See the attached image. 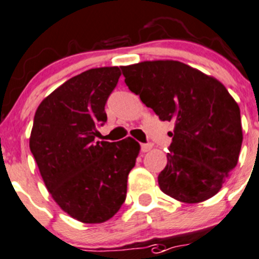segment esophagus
Returning <instances> with one entry per match:
<instances>
[{"instance_id":"1","label":"esophagus","mask_w":259,"mask_h":259,"mask_svg":"<svg viewBox=\"0 0 259 259\" xmlns=\"http://www.w3.org/2000/svg\"><path fill=\"white\" fill-rule=\"evenodd\" d=\"M151 148H152V144L151 143H146V144H142V146H141V151L143 152V153L148 152Z\"/></svg>"}]
</instances>
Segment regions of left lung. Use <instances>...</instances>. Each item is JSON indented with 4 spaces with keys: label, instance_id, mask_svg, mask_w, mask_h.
Masks as SVG:
<instances>
[{
    "label": "left lung",
    "instance_id": "1",
    "mask_svg": "<svg viewBox=\"0 0 259 259\" xmlns=\"http://www.w3.org/2000/svg\"><path fill=\"white\" fill-rule=\"evenodd\" d=\"M125 83L154 111L174 122L167 165L159 189L184 203L219 193L238 163L243 132L240 108L217 79L172 60L122 66Z\"/></svg>",
    "mask_w": 259,
    "mask_h": 259
}]
</instances>
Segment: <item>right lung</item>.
<instances>
[{
	"mask_svg": "<svg viewBox=\"0 0 259 259\" xmlns=\"http://www.w3.org/2000/svg\"><path fill=\"white\" fill-rule=\"evenodd\" d=\"M120 75L117 66L87 70L46 97L34 115L29 147L46 188L84 224L105 222L120 209L141 149L133 138L94 142Z\"/></svg>",
	"mask_w": 259,
	"mask_h": 259,
	"instance_id": "1",
	"label": "right lung"
}]
</instances>
